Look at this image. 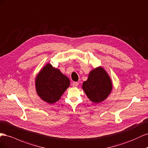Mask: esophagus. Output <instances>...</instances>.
Segmentation results:
<instances>
[{"label":"esophagus","instance_id":"esophagus-1","mask_svg":"<svg viewBox=\"0 0 148 148\" xmlns=\"http://www.w3.org/2000/svg\"><path fill=\"white\" fill-rule=\"evenodd\" d=\"M78 85H79V83L77 82H73V83H72V86H73V87H77Z\"/></svg>","mask_w":148,"mask_h":148}]
</instances>
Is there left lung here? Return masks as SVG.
Returning a JSON list of instances; mask_svg holds the SVG:
<instances>
[{"instance_id":"obj_1","label":"left lung","mask_w":148,"mask_h":148,"mask_svg":"<svg viewBox=\"0 0 148 148\" xmlns=\"http://www.w3.org/2000/svg\"><path fill=\"white\" fill-rule=\"evenodd\" d=\"M112 82L109 75L103 67L92 69L86 81L82 84V89L92 102L99 103L106 99L112 90Z\"/></svg>"}]
</instances>
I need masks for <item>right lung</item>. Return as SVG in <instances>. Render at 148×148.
<instances>
[{
  "instance_id": "1",
  "label": "right lung",
  "mask_w": 148,
  "mask_h": 148,
  "mask_svg": "<svg viewBox=\"0 0 148 148\" xmlns=\"http://www.w3.org/2000/svg\"><path fill=\"white\" fill-rule=\"evenodd\" d=\"M69 85V78L49 63L41 69L35 79L38 95L49 104L55 103L60 100Z\"/></svg>"
}]
</instances>
